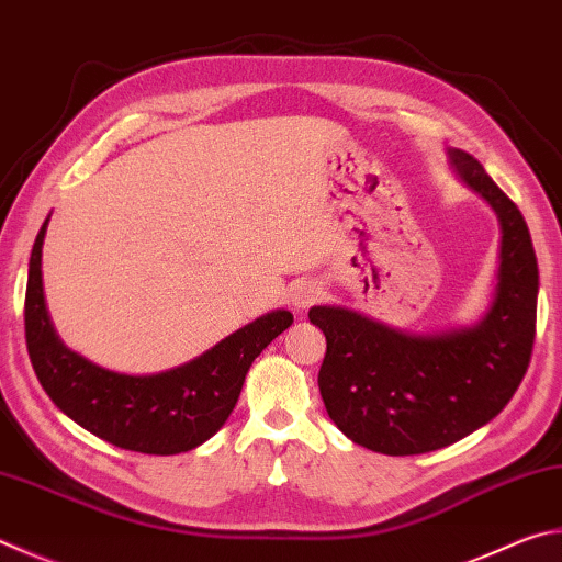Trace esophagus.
Here are the masks:
<instances>
[{
	"instance_id": "1",
	"label": "esophagus",
	"mask_w": 562,
	"mask_h": 562,
	"mask_svg": "<svg viewBox=\"0 0 562 562\" xmlns=\"http://www.w3.org/2000/svg\"><path fill=\"white\" fill-rule=\"evenodd\" d=\"M322 297V284L319 282H297L292 288V304L297 310H307L310 304Z\"/></svg>"
}]
</instances>
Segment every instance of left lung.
Instances as JSON below:
<instances>
[{
	"instance_id": "8db88e82",
	"label": "left lung",
	"mask_w": 562,
	"mask_h": 562,
	"mask_svg": "<svg viewBox=\"0 0 562 562\" xmlns=\"http://www.w3.org/2000/svg\"><path fill=\"white\" fill-rule=\"evenodd\" d=\"M450 157L502 223L498 282L484 319L472 329L413 336L341 307L310 310L326 336V413L349 440L391 457L442 450L494 420L533 351L538 262L526 221L472 155L452 149Z\"/></svg>"
}]
</instances>
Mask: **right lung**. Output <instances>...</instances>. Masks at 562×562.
Instances as JSON below:
<instances>
[{
	"instance_id": "add662e5",
	"label": "right lung",
	"mask_w": 562,
	"mask_h": 562,
	"mask_svg": "<svg viewBox=\"0 0 562 562\" xmlns=\"http://www.w3.org/2000/svg\"><path fill=\"white\" fill-rule=\"evenodd\" d=\"M46 226L48 218L29 260L24 331L29 359L50 401L88 432L130 452L179 454L206 442L236 407L252 361L288 329L292 314H265L175 371L125 375L100 369L66 349L48 322L41 284Z\"/></svg>"
}]
</instances>
